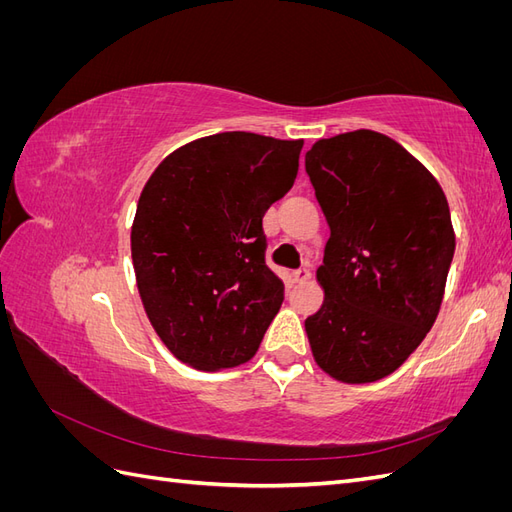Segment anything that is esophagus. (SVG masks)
Returning <instances> with one entry per match:
<instances>
[{"instance_id": "esophagus-1", "label": "esophagus", "mask_w": 512, "mask_h": 512, "mask_svg": "<svg viewBox=\"0 0 512 512\" xmlns=\"http://www.w3.org/2000/svg\"><path fill=\"white\" fill-rule=\"evenodd\" d=\"M309 277H312V271H309L307 267H301V269H297V271H292V280L299 282V284L307 282Z\"/></svg>"}]
</instances>
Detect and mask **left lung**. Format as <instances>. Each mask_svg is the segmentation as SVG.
Returning a JSON list of instances; mask_svg holds the SVG:
<instances>
[{"instance_id":"8db88e82","label":"left lung","mask_w":512,"mask_h":512,"mask_svg":"<svg viewBox=\"0 0 512 512\" xmlns=\"http://www.w3.org/2000/svg\"><path fill=\"white\" fill-rule=\"evenodd\" d=\"M305 173L329 222L318 282L324 303L305 320L316 363L342 382L389 376L440 312L455 232L429 170L393 138L356 130L322 138Z\"/></svg>"}]
</instances>
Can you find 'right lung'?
Here are the masks:
<instances>
[{
	"mask_svg": "<svg viewBox=\"0 0 512 512\" xmlns=\"http://www.w3.org/2000/svg\"><path fill=\"white\" fill-rule=\"evenodd\" d=\"M301 147L213 134L170 153L145 183L132 224L136 284L179 361L215 371L256 354L284 301L262 218L292 188Z\"/></svg>",
	"mask_w": 512,
	"mask_h": 512,
	"instance_id": "right-lung-1",
	"label": "right lung"
}]
</instances>
